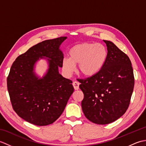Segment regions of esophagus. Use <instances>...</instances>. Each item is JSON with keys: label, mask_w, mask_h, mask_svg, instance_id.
<instances>
[{"label": "esophagus", "mask_w": 146, "mask_h": 146, "mask_svg": "<svg viewBox=\"0 0 146 146\" xmlns=\"http://www.w3.org/2000/svg\"><path fill=\"white\" fill-rule=\"evenodd\" d=\"M73 85L74 88H75V90H77L79 89L80 83L78 82H74L73 83Z\"/></svg>", "instance_id": "obj_1"}]
</instances>
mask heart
I'll return each instance as SVG.
<instances>
[{
    "label": "heart",
    "instance_id": "heart-1",
    "mask_svg": "<svg viewBox=\"0 0 146 146\" xmlns=\"http://www.w3.org/2000/svg\"><path fill=\"white\" fill-rule=\"evenodd\" d=\"M70 58H64L62 66L65 73L70 75L78 64V71L82 75L91 77L104 67L107 58V50L100 43L82 42L74 45L69 50Z\"/></svg>",
    "mask_w": 146,
    "mask_h": 146
}]
</instances>
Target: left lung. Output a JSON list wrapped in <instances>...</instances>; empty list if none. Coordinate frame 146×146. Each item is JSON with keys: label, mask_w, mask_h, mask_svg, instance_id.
<instances>
[{"label": "left lung", "mask_w": 146, "mask_h": 146, "mask_svg": "<svg viewBox=\"0 0 146 146\" xmlns=\"http://www.w3.org/2000/svg\"><path fill=\"white\" fill-rule=\"evenodd\" d=\"M107 58L95 75L80 79L84 98L82 108L85 117L100 125L114 122L125 113L134 86V76L128 56L112 42L104 40Z\"/></svg>", "instance_id": "1"}]
</instances>
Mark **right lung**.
Wrapping results in <instances>:
<instances>
[{
	"mask_svg": "<svg viewBox=\"0 0 146 146\" xmlns=\"http://www.w3.org/2000/svg\"><path fill=\"white\" fill-rule=\"evenodd\" d=\"M67 38L45 40L29 48L15 59L7 79L12 108L22 119L38 126L55 122L65 108L74 92L72 81L59 73L63 54L60 46ZM46 57L48 72L39 79L33 66L39 57Z\"/></svg>",
	"mask_w": 146,
	"mask_h": 146,
	"instance_id": "obj_1",
	"label": "right lung"
}]
</instances>
